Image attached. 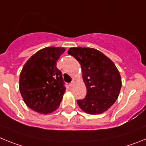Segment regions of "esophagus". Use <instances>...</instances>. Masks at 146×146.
I'll list each match as a JSON object with an SVG mask.
<instances>
[{
  "label": "esophagus",
  "instance_id": "esophagus-1",
  "mask_svg": "<svg viewBox=\"0 0 146 146\" xmlns=\"http://www.w3.org/2000/svg\"><path fill=\"white\" fill-rule=\"evenodd\" d=\"M73 85H74V82H73V81L71 82V83H70V84H69V86H70V87H73Z\"/></svg>",
  "mask_w": 146,
  "mask_h": 146
}]
</instances>
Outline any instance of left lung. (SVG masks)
<instances>
[{
  "label": "left lung",
  "mask_w": 146,
  "mask_h": 146,
  "mask_svg": "<svg viewBox=\"0 0 146 146\" xmlns=\"http://www.w3.org/2000/svg\"><path fill=\"white\" fill-rule=\"evenodd\" d=\"M68 54L80 63L87 88L86 97L77 104L91 115L104 112L118 98L122 85L118 70L106 56L92 48H70Z\"/></svg>",
  "instance_id": "left-lung-1"
}]
</instances>
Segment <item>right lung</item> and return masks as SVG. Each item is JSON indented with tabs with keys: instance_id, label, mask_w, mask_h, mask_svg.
<instances>
[{
	"instance_id": "1",
	"label": "right lung",
	"mask_w": 146,
	"mask_h": 146,
	"mask_svg": "<svg viewBox=\"0 0 146 146\" xmlns=\"http://www.w3.org/2000/svg\"><path fill=\"white\" fill-rule=\"evenodd\" d=\"M65 50L47 47L29 58L20 72L19 89L24 102L34 111L50 114L59 108L65 87L56 62Z\"/></svg>"
}]
</instances>
